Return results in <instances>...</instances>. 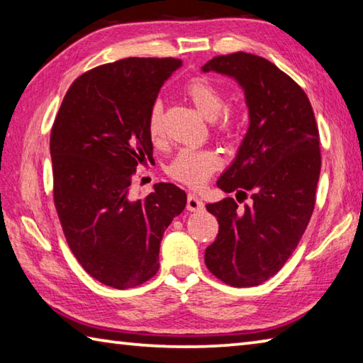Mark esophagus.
I'll list each match as a JSON object with an SVG mask.
<instances>
[{"instance_id": "1", "label": "esophagus", "mask_w": 363, "mask_h": 363, "mask_svg": "<svg viewBox=\"0 0 363 363\" xmlns=\"http://www.w3.org/2000/svg\"><path fill=\"white\" fill-rule=\"evenodd\" d=\"M204 204L203 201L196 196L195 194H189L187 195V209L189 211H194V213H199V211H203Z\"/></svg>"}]
</instances>
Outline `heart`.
<instances>
[{"label":"heart","mask_w":363,"mask_h":363,"mask_svg":"<svg viewBox=\"0 0 363 363\" xmlns=\"http://www.w3.org/2000/svg\"><path fill=\"white\" fill-rule=\"evenodd\" d=\"M186 94L200 113L213 121L214 130L222 138H235L242 127V116L238 109L227 106V96L220 87L208 79L195 77L186 85ZM147 135L159 144L163 140V103H152L147 114ZM222 160L213 149H181L168 164L167 173L181 184L199 189L220 168Z\"/></svg>","instance_id":"1"}]
</instances>
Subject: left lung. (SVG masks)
<instances>
[{
    "label": "left lung",
    "mask_w": 363,
    "mask_h": 363,
    "mask_svg": "<svg viewBox=\"0 0 363 363\" xmlns=\"http://www.w3.org/2000/svg\"><path fill=\"white\" fill-rule=\"evenodd\" d=\"M203 71L232 76L245 89L249 130L217 186L238 192L236 199L247 193L253 199L245 210L232 196L206 204L219 233L204 250V263L228 286H259L284 267L313 216L319 128L305 90L267 58L235 52L214 57Z\"/></svg>",
    "instance_id": "1"
}]
</instances>
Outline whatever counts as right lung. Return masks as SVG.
Wrapping results in <instances>:
<instances>
[{"label": "right lung", "mask_w": 363, "mask_h": 363, "mask_svg": "<svg viewBox=\"0 0 363 363\" xmlns=\"http://www.w3.org/2000/svg\"><path fill=\"white\" fill-rule=\"evenodd\" d=\"M179 58H123L71 84L52 125L54 203L71 252L91 278L114 289L141 286L159 272L160 241L187 195L155 184L130 199L138 164L152 160L149 109Z\"/></svg>", "instance_id": "obj_1"}]
</instances>
